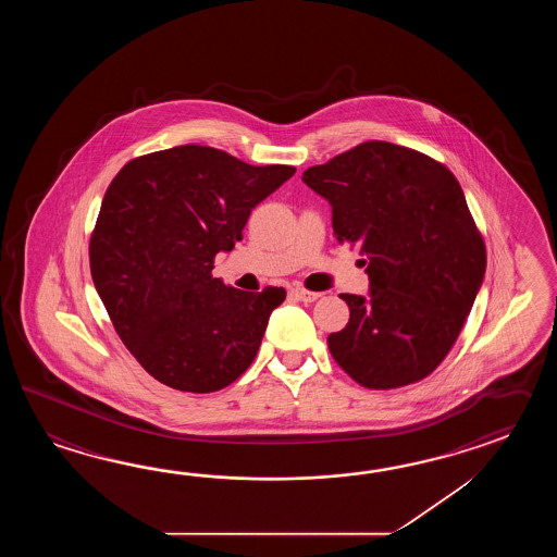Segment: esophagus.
<instances>
[{
    "instance_id": "1",
    "label": "esophagus",
    "mask_w": 557,
    "mask_h": 557,
    "mask_svg": "<svg viewBox=\"0 0 557 557\" xmlns=\"http://www.w3.org/2000/svg\"><path fill=\"white\" fill-rule=\"evenodd\" d=\"M293 295L298 298V300H302V302H314V300H319L320 293H312V290H305V288H293Z\"/></svg>"
}]
</instances>
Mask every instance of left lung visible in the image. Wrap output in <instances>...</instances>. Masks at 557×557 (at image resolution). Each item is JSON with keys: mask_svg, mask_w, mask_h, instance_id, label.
Returning a JSON list of instances; mask_svg holds the SVG:
<instances>
[{"mask_svg": "<svg viewBox=\"0 0 557 557\" xmlns=\"http://www.w3.org/2000/svg\"><path fill=\"white\" fill-rule=\"evenodd\" d=\"M331 202L338 243L367 255L370 296L341 295L329 348L360 386L426 379L450 352L485 273V245L450 169L388 141L360 143L302 173Z\"/></svg>", "mask_w": 557, "mask_h": 557, "instance_id": "1", "label": "left lung"}]
</instances>
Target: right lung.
I'll use <instances>...</instances> for the list:
<instances>
[{"instance_id":"obj_1","label":"right lung","mask_w":557,"mask_h":557,"mask_svg":"<svg viewBox=\"0 0 557 557\" xmlns=\"http://www.w3.org/2000/svg\"><path fill=\"white\" fill-rule=\"evenodd\" d=\"M295 171L181 145L133 159L111 181L89 267L119 338L154 380L207 394L250 367L286 290L226 286L213 278V261Z\"/></svg>"}]
</instances>
